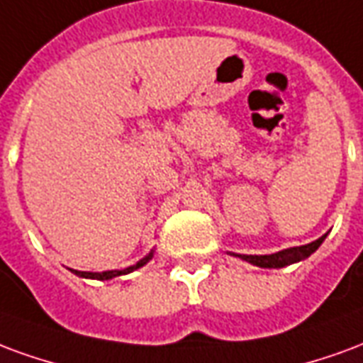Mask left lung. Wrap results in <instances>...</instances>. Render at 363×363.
<instances>
[{
    "label": "left lung",
    "instance_id": "left-lung-1",
    "mask_svg": "<svg viewBox=\"0 0 363 363\" xmlns=\"http://www.w3.org/2000/svg\"><path fill=\"white\" fill-rule=\"evenodd\" d=\"M325 238H327V234L315 240V242L298 245V247H288V250L277 251V253H271V255H242V253H232V251H228V253L234 255V257H240L242 261H247L251 265L261 267V269H282V267L300 263L303 259H308L313 251H317V247L321 245Z\"/></svg>",
    "mask_w": 363,
    "mask_h": 363
}]
</instances>
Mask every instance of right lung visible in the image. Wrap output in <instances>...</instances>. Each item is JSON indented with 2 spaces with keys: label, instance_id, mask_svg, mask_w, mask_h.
I'll list each match as a JSON object with an SVG mask.
<instances>
[{
  "label": "right lung",
  "instance_id": "right-lung-1",
  "mask_svg": "<svg viewBox=\"0 0 363 363\" xmlns=\"http://www.w3.org/2000/svg\"><path fill=\"white\" fill-rule=\"evenodd\" d=\"M155 257V250H150L141 261H137L135 265L127 267V269H116V271H102V272H84V271H75V269H71V272H75L77 277H83V279H96V280H112L116 277H121V274H129V272L137 271V269H141L149 263L150 259Z\"/></svg>",
  "mask_w": 363,
  "mask_h": 363
}]
</instances>
